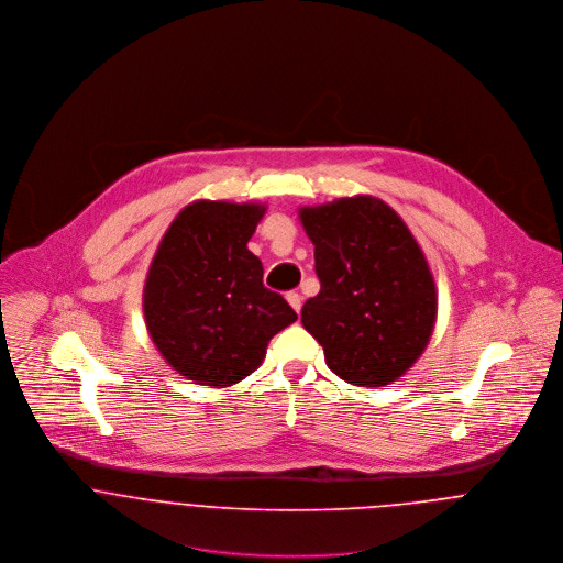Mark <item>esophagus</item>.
Instances as JSON below:
<instances>
[{"instance_id":"obj_1","label":"esophagus","mask_w":563,"mask_h":563,"mask_svg":"<svg viewBox=\"0 0 563 563\" xmlns=\"http://www.w3.org/2000/svg\"><path fill=\"white\" fill-rule=\"evenodd\" d=\"M286 301L290 303V308H292L295 312H299V310H301L303 299H301V295H299V292H288V295H286Z\"/></svg>"}]
</instances>
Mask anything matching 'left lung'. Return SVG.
<instances>
[{
  "instance_id": "8db88e82",
  "label": "left lung",
  "mask_w": 563,
  "mask_h": 563,
  "mask_svg": "<svg viewBox=\"0 0 563 563\" xmlns=\"http://www.w3.org/2000/svg\"><path fill=\"white\" fill-rule=\"evenodd\" d=\"M299 221L321 279L301 322L329 371L362 388L397 382L424 353L438 319V288L420 244L373 195L301 206Z\"/></svg>"
}]
</instances>
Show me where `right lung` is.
I'll list each match as a JSON object with an SVG mask.
<instances>
[{
	"label": "right lung",
	"instance_id": "obj_1",
	"mask_svg": "<svg viewBox=\"0 0 563 563\" xmlns=\"http://www.w3.org/2000/svg\"><path fill=\"white\" fill-rule=\"evenodd\" d=\"M266 203L197 199L164 232L143 286V314L162 360L197 386L230 388L264 360L275 333L297 321L262 284L246 249Z\"/></svg>",
	"mask_w": 563,
	"mask_h": 563
}]
</instances>
